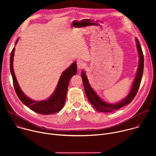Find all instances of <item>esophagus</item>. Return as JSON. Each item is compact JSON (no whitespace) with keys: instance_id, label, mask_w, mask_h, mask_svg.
Listing matches in <instances>:
<instances>
[{"instance_id":"34e87169","label":"esophagus","mask_w":156,"mask_h":156,"mask_svg":"<svg viewBox=\"0 0 156 156\" xmlns=\"http://www.w3.org/2000/svg\"><path fill=\"white\" fill-rule=\"evenodd\" d=\"M84 66H85L84 63L82 60H78V61L77 62V66H78V68L79 69H83Z\"/></svg>"}]
</instances>
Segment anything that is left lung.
Returning a JSON list of instances; mask_svg holds the SVG:
<instances>
[{
    "label": "left lung",
    "instance_id": "1",
    "mask_svg": "<svg viewBox=\"0 0 156 156\" xmlns=\"http://www.w3.org/2000/svg\"><path fill=\"white\" fill-rule=\"evenodd\" d=\"M136 46L139 54V66L138 71L135 78L134 81L132 84L131 91L128 95L123 99L122 101L119 102L117 104H108L104 101H102L96 94V93L93 90L91 87L90 83H89L88 80L86 77L84 71H82L81 78L83 80V83L84 85V88L86 95L89 101L92 104V105L99 112H112L113 111L119 110L124 105H126L129 104L133 99L135 98L140 86L141 81L143 70H144V56L143 51L140 45V43L137 38H136Z\"/></svg>",
    "mask_w": 156,
    "mask_h": 156
}]
</instances>
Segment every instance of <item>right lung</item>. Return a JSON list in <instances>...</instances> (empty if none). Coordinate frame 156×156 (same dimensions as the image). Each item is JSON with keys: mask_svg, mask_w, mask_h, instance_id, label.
Wrapping results in <instances>:
<instances>
[{"mask_svg": "<svg viewBox=\"0 0 156 156\" xmlns=\"http://www.w3.org/2000/svg\"><path fill=\"white\" fill-rule=\"evenodd\" d=\"M18 41V39L15 42V45L17 44ZM14 52L15 48L12 49L10 54V68L15 91L19 99L31 110L40 114H52L60 111L65 104L69 81L72 77L77 73L76 62H74L67 69L62 73L55 91L48 99L42 101H34L28 98L23 93L18 84L13 66Z\"/></svg>", "mask_w": 156, "mask_h": 156, "instance_id": "1", "label": "right lung"}]
</instances>
